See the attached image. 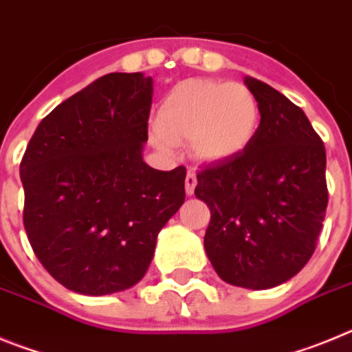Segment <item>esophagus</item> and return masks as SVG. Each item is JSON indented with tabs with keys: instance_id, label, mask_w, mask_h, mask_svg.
<instances>
[{
	"instance_id": "1",
	"label": "esophagus",
	"mask_w": 352,
	"mask_h": 352,
	"mask_svg": "<svg viewBox=\"0 0 352 352\" xmlns=\"http://www.w3.org/2000/svg\"><path fill=\"white\" fill-rule=\"evenodd\" d=\"M195 185H197V176H195V173L188 170V174H186V178H185V192H186V195H194Z\"/></svg>"
}]
</instances>
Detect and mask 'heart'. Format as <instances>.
<instances>
[{"label":"heart","mask_w":352,"mask_h":352,"mask_svg":"<svg viewBox=\"0 0 352 352\" xmlns=\"http://www.w3.org/2000/svg\"><path fill=\"white\" fill-rule=\"evenodd\" d=\"M259 125V102L247 86L185 80L158 107L153 142L162 151L173 153L174 144L190 141L197 160L219 164L245 153Z\"/></svg>","instance_id":"b5f03b06"}]
</instances>
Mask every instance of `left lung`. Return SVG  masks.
<instances>
[{
  "label": "left lung",
  "mask_w": 352,
  "mask_h": 352,
  "mask_svg": "<svg viewBox=\"0 0 352 352\" xmlns=\"http://www.w3.org/2000/svg\"><path fill=\"white\" fill-rule=\"evenodd\" d=\"M261 125L239 157L197 173L195 195L211 211L204 250L223 282L272 289L301 272L316 250L328 206L326 151L298 105L245 77Z\"/></svg>",
  "instance_id": "1"
}]
</instances>
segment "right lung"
I'll return each mask as SVG.
<instances>
[{"label": "right lung", "instance_id": "add662e5", "mask_svg": "<svg viewBox=\"0 0 352 352\" xmlns=\"http://www.w3.org/2000/svg\"><path fill=\"white\" fill-rule=\"evenodd\" d=\"M153 80L107 74L40 121L21 162L31 248L67 289L105 296L148 272L157 236L185 203L183 166L142 160Z\"/></svg>", "mask_w": 352, "mask_h": 352}]
</instances>
